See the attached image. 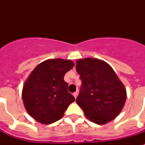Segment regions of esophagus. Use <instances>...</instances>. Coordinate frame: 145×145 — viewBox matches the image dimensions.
<instances>
[{
	"instance_id": "1",
	"label": "esophagus",
	"mask_w": 145,
	"mask_h": 145,
	"mask_svg": "<svg viewBox=\"0 0 145 145\" xmlns=\"http://www.w3.org/2000/svg\"><path fill=\"white\" fill-rule=\"evenodd\" d=\"M78 93H79V91H78V90H77V91H76V92H75V93H73V95L74 96L75 99H76V98H77V95H78Z\"/></svg>"
}]
</instances>
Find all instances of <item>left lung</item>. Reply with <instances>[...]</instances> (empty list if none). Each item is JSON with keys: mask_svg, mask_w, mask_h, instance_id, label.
Listing matches in <instances>:
<instances>
[{"mask_svg": "<svg viewBox=\"0 0 145 145\" xmlns=\"http://www.w3.org/2000/svg\"><path fill=\"white\" fill-rule=\"evenodd\" d=\"M76 70L82 81L76 101L86 117L99 125L114 119L126 99V89L114 71L105 61L93 58L77 60Z\"/></svg>", "mask_w": 145, "mask_h": 145, "instance_id": "1", "label": "left lung"}]
</instances>
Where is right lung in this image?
<instances>
[{"instance_id":"right-lung-1","label":"right lung","mask_w":145,"mask_h":145,"mask_svg":"<svg viewBox=\"0 0 145 145\" xmlns=\"http://www.w3.org/2000/svg\"><path fill=\"white\" fill-rule=\"evenodd\" d=\"M71 60L48 59L31 73L22 89L26 110L35 120L50 124L61 119L74 97L68 93L64 80L66 72L74 67Z\"/></svg>"}]
</instances>
